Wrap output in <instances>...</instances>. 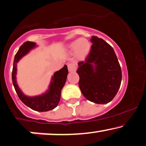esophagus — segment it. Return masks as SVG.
Here are the masks:
<instances>
[{
    "label": "esophagus",
    "instance_id": "esophagus-1",
    "mask_svg": "<svg viewBox=\"0 0 146 146\" xmlns=\"http://www.w3.org/2000/svg\"><path fill=\"white\" fill-rule=\"evenodd\" d=\"M76 66H75L74 64H73V63H70L68 65V70H69V72H74L76 70Z\"/></svg>",
    "mask_w": 146,
    "mask_h": 146
}]
</instances>
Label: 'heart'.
I'll list each match as a JSON object with an SVG mask.
<instances>
[{
    "label": "heart",
    "instance_id": "b5f03b06",
    "mask_svg": "<svg viewBox=\"0 0 146 146\" xmlns=\"http://www.w3.org/2000/svg\"><path fill=\"white\" fill-rule=\"evenodd\" d=\"M68 51L71 53L75 52L78 58H84L89 55L91 51V44L87 38H81L70 42L68 44Z\"/></svg>",
    "mask_w": 146,
    "mask_h": 146
}]
</instances>
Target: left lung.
<instances>
[{
	"instance_id": "1",
	"label": "left lung",
	"mask_w": 146,
	"mask_h": 146,
	"mask_svg": "<svg viewBox=\"0 0 146 146\" xmlns=\"http://www.w3.org/2000/svg\"><path fill=\"white\" fill-rule=\"evenodd\" d=\"M89 55L78 63L79 87L84 98L98 104L110 102L120 87L122 71L113 48L103 39L92 36Z\"/></svg>"
}]
</instances>
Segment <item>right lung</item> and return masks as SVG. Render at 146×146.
<instances>
[{
    "mask_svg": "<svg viewBox=\"0 0 146 146\" xmlns=\"http://www.w3.org/2000/svg\"><path fill=\"white\" fill-rule=\"evenodd\" d=\"M36 45L34 42H26L23 43L16 53L13 61V67L12 71V81L16 93L20 100L25 105L33 110L37 111H47L56 108L58 105L61 98L62 89L66 83L67 75L68 74V68L66 65L62 69L55 72L51 77V82L46 92L36 96H28L25 95L17 82V64L19 61L29 53L31 50L35 48Z\"/></svg>",
    "mask_w": 146,
    "mask_h": 146,
    "instance_id": "1",
    "label": "right lung"
}]
</instances>
